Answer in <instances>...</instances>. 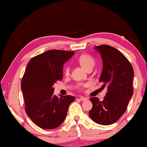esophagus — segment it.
Returning <instances> with one entry per match:
<instances>
[{"mask_svg":"<svg viewBox=\"0 0 147 147\" xmlns=\"http://www.w3.org/2000/svg\"><path fill=\"white\" fill-rule=\"evenodd\" d=\"M88 98H86V97H83V96H82V97L80 98V100H81L82 101H86V100H88Z\"/></svg>","mask_w":147,"mask_h":147,"instance_id":"1","label":"esophagus"}]
</instances>
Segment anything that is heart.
<instances>
[{"label":"heart","mask_w":147,"mask_h":147,"mask_svg":"<svg viewBox=\"0 0 147 147\" xmlns=\"http://www.w3.org/2000/svg\"><path fill=\"white\" fill-rule=\"evenodd\" d=\"M78 61L82 67H84L86 69H88L90 67H94L95 65V60L94 58L88 54H84L80 55L78 58ZM69 72V67L66 66L65 68V74H68Z\"/></svg>","instance_id":"heart-1"}]
</instances>
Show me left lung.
<instances>
[{"instance_id":"left-lung-1","label":"left lung","mask_w":147,"mask_h":147,"mask_svg":"<svg viewBox=\"0 0 147 147\" xmlns=\"http://www.w3.org/2000/svg\"><path fill=\"white\" fill-rule=\"evenodd\" d=\"M103 61V69L100 82L102 88L107 86V93L103 101L98 98H90L92 108L89 116L96 123L110 125L123 115L133 94L132 80L134 70L125 56L108 45L96 46Z\"/></svg>"}]
</instances>
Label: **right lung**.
I'll return each mask as SVG.
<instances>
[{
    "mask_svg": "<svg viewBox=\"0 0 147 147\" xmlns=\"http://www.w3.org/2000/svg\"><path fill=\"white\" fill-rule=\"evenodd\" d=\"M74 51L53 49L32 58L21 80L25 112L36 125L53 129L64 121L73 96L53 95V84L63 78L65 62Z\"/></svg>",
    "mask_w": 147,
    "mask_h": 147,
    "instance_id": "obj_1",
    "label": "right lung"
}]
</instances>
